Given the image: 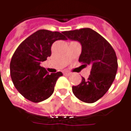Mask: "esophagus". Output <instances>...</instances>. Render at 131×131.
I'll use <instances>...</instances> for the list:
<instances>
[{
	"label": "esophagus",
	"mask_w": 131,
	"mask_h": 131,
	"mask_svg": "<svg viewBox=\"0 0 131 131\" xmlns=\"http://www.w3.org/2000/svg\"><path fill=\"white\" fill-rule=\"evenodd\" d=\"M72 74L70 72H63V75H65V76H70V75Z\"/></svg>",
	"instance_id": "obj_1"
}]
</instances>
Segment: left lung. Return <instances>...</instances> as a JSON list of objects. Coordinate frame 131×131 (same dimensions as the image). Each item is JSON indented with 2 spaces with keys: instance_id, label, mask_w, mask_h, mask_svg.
I'll list each match as a JSON object with an SVG mask.
<instances>
[{
  "instance_id": "1",
  "label": "left lung",
  "mask_w": 131,
  "mask_h": 131,
  "mask_svg": "<svg viewBox=\"0 0 131 131\" xmlns=\"http://www.w3.org/2000/svg\"><path fill=\"white\" fill-rule=\"evenodd\" d=\"M63 34L82 46L79 61L92 69L88 79L82 77L81 83L72 86L74 96L84 102L93 103L107 93L115 79L117 59L113 47L104 37L90 28L64 31Z\"/></svg>"
}]
</instances>
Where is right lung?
<instances>
[{
  "instance_id": "right-lung-1",
  "label": "right lung",
  "mask_w": 131,
  "mask_h": 131,
  "mask_svg": "<svg viewBox=\"0 0 131 131\" xmlns=\"http://www.w3.org/2000/svg\"><path fill=\"white\" fill-rule=\"evenodd\" d=\"M67 38L57 31L41 29L22 41L10 62V74L15 88L27 100L39 102L51 96L62 72L48 74L40 66L51 55V46L57 40Z\"/></svg>"
}]
</instances>
